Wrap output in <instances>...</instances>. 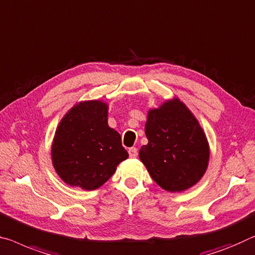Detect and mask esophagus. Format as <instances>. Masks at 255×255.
Instances as JSON below:
<instances>
[{"instance_id": "34e87169", "label": "esophagus", "mask_w": 255, "mask_h": 255, "mask_svg": "<svg viewBox=\"0 0 255 255\" xmlns=\"http://www.w3.org/2000/svg\"><path fill=\"white\" fill-rule=\"evenodd\" d=\"M128 155H130L131 158H135L138 156V149L135 147H132L128 149Z\"/></svg>"}]
</instances>
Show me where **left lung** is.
<instances>
[{"instance_id": "left-lung-1", "label": "left lung", "mask_w": 255, "mask_h": 255, "mask_svg": "<svg viewBox=\"0 0 255 255\" xmlns=\"http://www.w3.org/2000/svg\"><path fill=\"white\" fill-rule=\"evenodd\" d=\"M148 143L139 157L152 180L167 191L186 190L205 173L209 143L198 121L178 99L148 113Z\"/></svg>"}]
</instances>
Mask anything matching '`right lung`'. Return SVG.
Here are the masks:
<instances>
[{"mask_svg":"<svg viewBox=\"0 0 255 255\" xmlns=\"http://www.w3.org/2000/svg\"><path fill=\"white\" fill-rule=\"evenodd\" d=\"M107 113L103 101H84L61 120L51 154L57 173L68 185L95 190L128 157L120 133L108 127Z\"/></svg>","mask_w":255,"mask_h":255,"instance_id":"add662e5","label":"right lung"}]
</instances>
